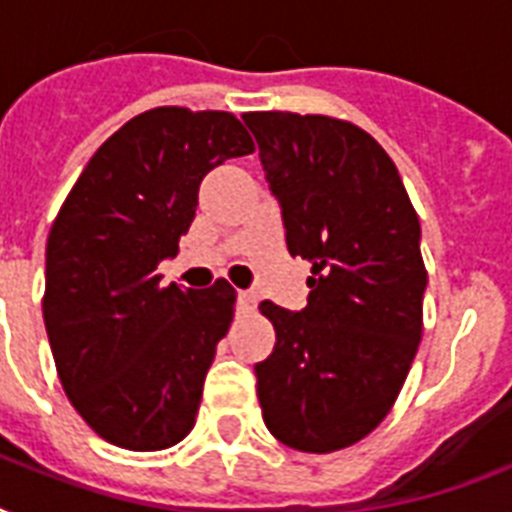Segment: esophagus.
I'll use <instances>...</instances> for the list:
<instances>
[{
    "label": "esophagus",
    "mask_w": 512,
    "mask_h": 512,
    "mask_svg": "<svg viewBox=\"0 0 512 512\" xmlns=\"http://www.w3.org/2000/svg\"><path fill=\"white\" fill-rule=\"evenodd\" d=\"M257 308V292L255 289H244L239 292V311L241 313H252Z\"/></svg>",
    "instance_id": "obj_1"
}]
</instances>
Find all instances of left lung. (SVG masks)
<instances>
[{
	"label": "left lung",
	"instance_id": "8db88e82",
	"mask_svg": "<svg viewBox=\"0 0 512 512\" xmlns=\"http://www.w3.org/2000/svg\"><path fill=\"white\" fill-rule=\"evenodd\" d=\"M241 119L289 255L311 263L303 311L260 305L276 329L273 353L255 364L265 428L297 452H337L385 420L420 345V220L396 164L356 124L284 111Z\"/></svg>",
	"mask_w": 512,
	"mask_h": 512
}]
</instances>
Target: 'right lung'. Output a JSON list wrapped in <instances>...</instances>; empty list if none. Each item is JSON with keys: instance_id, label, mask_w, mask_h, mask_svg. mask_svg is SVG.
I'll use <instances>...</instances> for the list:
<instances>
[{"instance_id": "obj_1", "label": "right lung", "mask_w": 512, "mask_h": 512, "mask_svg": "<svg viewBox=\"0 0 512 512\" xmlns=\"http://www.w3.org/2000/svg\"><path fill=\"white\" fill-rule=\"evenodd\" d=\"M255 143L225 111L164 106L95 151L47 239L44 327L66 396L108 444L156 452L191 433L236 292L162 287L199 185Z\"/></svg>"}]
</instances>
